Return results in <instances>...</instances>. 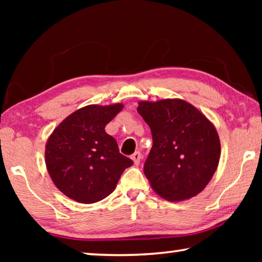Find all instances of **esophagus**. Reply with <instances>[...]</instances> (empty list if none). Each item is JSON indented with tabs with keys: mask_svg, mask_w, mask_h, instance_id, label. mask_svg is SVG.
<instances>
[{
	"mask_svg": "<svg viewBox=\"0 0 262 262\" xmlns=\"http://www.w3.org/2000/svg\"><path fill=\"white\" fill-rule=\"evenodd\" d=\"M141 158H142V155L140 151H135L134 154L132 155V159L134 161L135 165H139L140 162H141Z\"/></svg>",
	"mask_w": 262,
	"mask_h": 262,
	"instance_id": "34e87169",
	"label": "esophagus"
}]
</instances>
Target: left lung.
<instances>
[{"instance_id":"8db88e82","label":"left lung","mask_w":262,"mask_h":262,"mask_svg":"<svg viewBox=\"0 0 262 262\" xmlns=\"http://www.w3.org/2000/svg\"><path fill=\"white\" fill-rule=\"evenodd\" d=\"M137 112L151 129L152 147L143 171L155 192L168 201L200 193L220 162V139L212 123L181 99L141 101Z\"/></svg>"}]
</instances>
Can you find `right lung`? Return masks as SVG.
<instances>
[{
	"mask_svg": "<svg viewBox=\"0 0 262 262\" xmlns=\"http://www.w3.org/2000/svg\"><path fill=\"white\" fill-rule=\"evenodd\" d=\"M123 106L89 105L66 118L46 144V166L62 193L79 203H95L113 192L133 165L105 132Z\"/></svg>",
	"mask_w": 262,
	"mask_h": 262,
	"instance_id": "right-lung-1",
	"label": "right lung"
}]
</instances>
